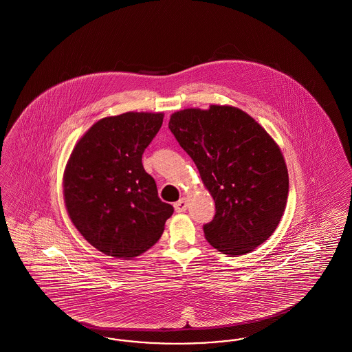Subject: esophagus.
<instances>
[{
	"label": "esophagus",
	"instance_id": "esophagus-1",
	"mask_svg": "<svg viewBox=\"0 0 352 352\" xmlns=\"http://www.w3.org/2000/svg\"><path fill=\"white\" fill-rule=\"evenodd\" d=\"M174 208H175L177 212H184V210L187 208V201L184 198H181L179 201L174 203Z\"/></svg>",
	"mask_w": 352,
	"mask_h": 352
}]
</instances>
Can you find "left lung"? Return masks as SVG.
<instances>
[{
	"mask_svg": "<svg viewBox=\"0 0 352 352\" xmlns=\"http://www.w3.org/2000/svg\"><path fill=\"white\" fill-rule=\"evenodd\" d=\"M168 128L194 161L217 214L203 231L219 252L239 256L268 240L284 215L289 175L268 132L232 105L186 108Z\"/></svg>",
	"mask_w": 352,
	"mask_h": 352,
	"instance_id": "obj_1",
	"label": "left lung"
}]
</instances>
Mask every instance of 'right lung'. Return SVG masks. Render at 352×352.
<instances>
[{"label":"right lung","instance_id":"1","mask_svg":"<svg viewBox=\"0 0 352 352\" xmlns=\"http://www.w3.org/2000/svg\"><path fill=\"white\" fill-rule=\"evenodd\" d=\"M164 113L126 112L95 122L74 146L63 174L68 217L98 251L132 258L164 234L174 212L161 201L142 154Z\"/></svg>","mask_w":352,"mask_h":352}]
</instances>
